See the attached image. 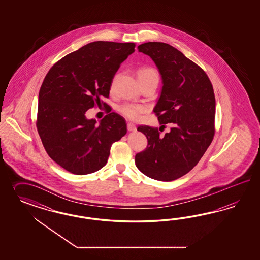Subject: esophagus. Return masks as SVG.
<instances>
[{"instance_id": "obj_1", "label": "esophagus", "mask_w": 260, "mask_h": 260, "mask_svg": "<svg viewBox=\"0 0 260 260\" xmlns=\"http://www.w3.org/2000/svg\"><path fill=\"white\" fill-rule=\"evenodd\" d=\"M126 127H127V131H128V132H135V131H136V126H135V125H134L133 123H127Z\"/></svg>"}]
</instances>
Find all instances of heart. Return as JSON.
Here are the masks:
<instances>
[{
  "label": "heart",
  "instance_id": "heart-1",
  "mask_svg": "<svg viewBox=\"0 0 260 260\" xmlns=\"http://www.w3.org/2000/svg\"><path fill=\"white\" fill-rule=\"evenodd\" d=\"M150 77H158L157 71L152 68H142L138 71V78L141 81ZM119 112L129 120H137L140 118L142 113L146 112L148 107L143 104L126 102L121 104L118 107Z\"/></svg>",
  "mask_w": 260,
  "mask_h": 260
}]
</instances>
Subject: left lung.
<instances>
[{"label": "left lung", "instance_id": "left-lung-1", "mask_svg": "<svg viewBox=\"0 0 260 260\" xmlns=\"http://www.w3.org/2000/svg\"><path fill=\"white\" fill-rule=\"evenodd\" d=\"M138 50L150 56L161 74L163 87L153 112L161 126L172 127L163 137L157 127H137L148 146L135 155V165L152 179L173 181L191 171L213 141V85L199 66L169 44L149 42Z\"/></svg>", "mask_w": 260, "mask_h": 260}]
</instances>
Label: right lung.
I'll use <instances>...</instances> for the list:
<instances>
[{
    "label": "right lung",
    "instance_id": "1",
    "mask_svg": "<svg viewBox=\"0 0 260 260\" xmlns=\"http://www.w3.org/2000/svg\"><path fill=\"white\" fill-rule=\"evenodd\" d=\"M134 47V43L92 42L47 72L40 88L36 126L47 154L66 171L78 175L99 171L111 145L126 134L125 119L115 112L98 125L85 113L101 97L109 98L112 79Z\"/></svg>",
    "mask_w": 260,
    "mask_h": 260
}]
</instances>
